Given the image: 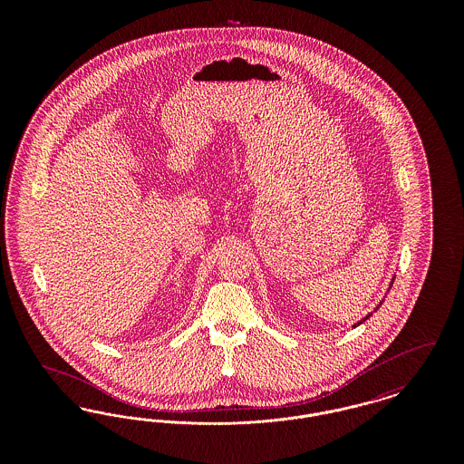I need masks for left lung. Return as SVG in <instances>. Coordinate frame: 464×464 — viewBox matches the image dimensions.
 Segmentation results:
<instances>
[{
	"label": "left lung",
	"instance_id": "1",
	"mask_svg": "<svg viewBox=\"0 0 464 464\" xmlns=\"http://www.w3.org/2000/svg\"><path fill=\"white\" fill-rule=\"evenodd\" d=\"M393 282H395V276H393V278H392V282H390V287H388V290H386V294H388V292H390V288H392V285H393ZM386 294H384V297H386ZM384 297H382V299H381V301H379V304H377V306H375L374 311H377V309H379V306H381V304H382V301H384ZM374 311H371V313H369V314H367V316H363V318H362V320H358V322H356V324H353V329H354V327H358V325H362V324H363V322H365V320H369V318H371V316H372V313H374Z\"/></svg>",
	"mask_w": 464,
	"mask_h": 464
}]
</instances>
